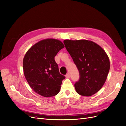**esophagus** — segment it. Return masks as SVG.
<instances>
[{"label": "esophagus", "mask_w": 126, "mask_h": 126, "mask_svg": "<svg viewBox=\"0 0 126 126\" xmlns=\"http://www.w3.org/2000/svg\"><path fill=\"white\" fill-rule=\"evenodd\" d=\"M65 77H66V78H69L70 77V75L69 73H67L66 75H65Z\"/></svg>", "instance_id": "34e87169"}]
</instances>
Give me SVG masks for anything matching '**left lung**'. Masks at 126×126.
<instances>
[{
  "instance_id": "obj_1",
  "label": "left lung",
  "mask_w": 126,
  "mask_h": 126,
  "mask_svg": "<svg viewBox=\"0 0 126 126\" xmlns=\"http://www.w3.org/2000/svg\"><path fill=\"white\" fill-rule=\"evenodd\" d=\"M64 44L79 72L75 84L78 94L91 96L105 84L110 70V60L105 51L96 43L86 40H65Z\"/></svg>"
}]
</instances>
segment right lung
I'll return each instance as SVG.
<instances>
[{"instance_id": "add662e5", "label": "right lung", "mask_w": 126, "mask_h": 126, "mask_svg": "<svg viewBox=\"0 0 126 126\" xmlns=\"http://www.w3.org/2000/svg\"><path fill=\"white\" fill-rule=\"evenodd\" d=\"M64 47L60 41L48 39L37 42L26 52L23 59L24 75L37 94L50 97L59 93L65 77L60 73L54 57Z\"/></svg>"}]
</instances>
